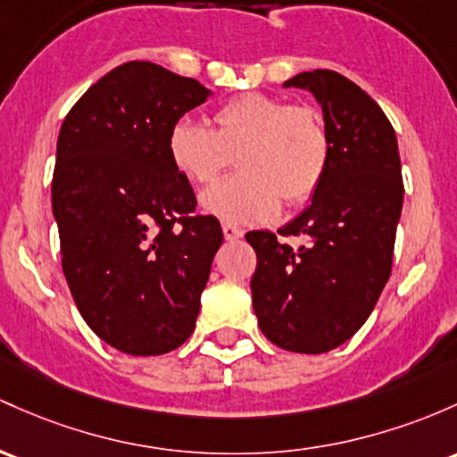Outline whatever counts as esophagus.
Segmentation results:
<instances>
[{
    "mask_svg": "<svg viewBox=\"0 0 457 457\" xmlns=\"http://www.w3.org/2000/svg\"><path fill=\"white\" fill-rule=\"evenodd\" d=\"M243 229L240 228H237V225H232V223H223V237H225V240H238V238H243Z\"/></svg>",
    "mask_w": 457,
    "mask_h": 457,
    "instance_id": "34e87169",
    "label": "esophagus"
}]
</instances>
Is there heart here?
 Returning a JSON list of instances; mask_svg holds the SVG:
<instances>
[{
  "instance_id": "b5f03b06",
  "label": "heart",
  "mask_w": 457,
  "mask_h": 457,
  "mask_svg": "<svg viewBox=\"0 0 457 457\" xmlns=\"http://www.w3.org/2000/svg\"><path fill=\"white\" fill-rule=\"evenodd\" d=\"M212 129L179 119L167 152L188 182L208 184L237 155L238 173L202 195L204 212L228 223H264L286 205L308 202L329 164V137L310 106H290L264 93H243L212 112Z\"/></svg>"
}]
</instances>
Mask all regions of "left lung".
Listing matches in <instances>:
<instances>
[{"mask_svg":"<svg viewBox=\"0 0 457 457\" xmlns=\"http://www.w3.org/2000/svg\"><path fill=\"white\" fill-rule=\"evenodd\" d=\"M284 87L310 90L323 108L329 164L312 204L278 232L308 243L293 249L267 229L245 237L258 255L253 312L278 347L325 353L362 328L390 278L403 205L399 147L382 108L345 75L314 69Z\"/></svg>","mask_w":457,"mask_h":457,"instance_id":"8db88e82","label":"left lung"}]
</instances>
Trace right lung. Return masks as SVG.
Returning a JSON list of instances; mask_svg holds the SVG:
<instances>
[{
    "label": "right lung",
    "mask_w": 457,
    "mask_h": 457,
    "mask_svg": "<svg viewBox=\"0 0 457 457\" xmlns=\"http://www.w3.org/2000/svg\"><path fill=\"white\" fill-rule=\"evenodd\" d=\"M208 97L197 79L134 60L95 82L60 128L52 208L64 278L88 328L123 353H167L195 329L223 232L195 214L167 138Z\"/></svg>",
    "instance_id": "right-lung-1"
}]
</instances>
